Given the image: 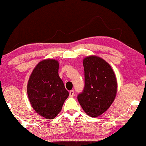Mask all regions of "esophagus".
Listing matches in <instances>:
<instances>
[{
  "mask_svg": "<svg viewBox=\"0 0 146 146\" xmlns=\"http://www.w3.org/2000/svg\"><path fill=\"white\" fill-rule=\"evenodd\" d=\"M69 94H70V97H73L74 95V90L70 91Z\"/></svg>",
  "mask_w": 146,
  "mask_h": 146,
  "instance_id": "esophagus-1",
  "label": "esophagus"
}]
</instances>
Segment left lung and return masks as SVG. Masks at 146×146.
I'll return each mask as SVG.
<instances>
[{
  "instance_id": "8db88e82",
  "label": "left lung",
  "mask_w": 146,
  "mask_h": 146,
  "mask_svg": "<svg viewBox=\"0 0 146 146\" xmlns=\"http://www.w3.org/2000/svg\"><path fill=\"white\" fill-rule=\"evenodd\" d=\"M83 63L85 87L78 96V100L88 115L96 117L113 102L117 94V79L110 65L99 56H88Z\"/></svg>"
}]
</instances>
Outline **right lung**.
<instances>
[{"mask_svg": "<svg viewBox=\"0 0 146 146\" xmlns=\"http://www.w3.org/2000/svg\"><path fill=\"white\" fill-rule=\"evenodd\" d=\"M59 61H41L33 70L27 84V94L33 109L47 119H52L62 109L69 96L59 76Z\"/></svg>", "mask_w": 146, "mask_h": 146, "instance_id": "1", "label": "right lung"}]
</instances>
